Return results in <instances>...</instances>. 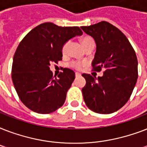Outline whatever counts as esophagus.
Here are the masks:
<instances>
[{"instance_id":"esophagus-1","label":"esophagus","mask_w":147,"mask_h":147,"mask_svg":"<svg viewBox=\"0 0 147 147\" xmlns=\"http://www.w3.org/2000/svg\"><path fill=\"white\" fill-rule=\"evenodd\" d=\"M76 77H79V76H81V73H79V72H76Z\"/></svg>"}]
</instances>
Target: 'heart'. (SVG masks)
<instances>
[{"instance_id":"heart-1","label":"heart","mask_w":147,"mask_h":147,"mask_svg":"<svg viewBox=\"0 0 147 147\" xmlns=\"http://www.w3.org/2000/svg\"><path fill=\"white\" fill-rule=\"evenodd\" d=\"M92 40H92L91 37H88V36H86V37L83 38L82 40V44L83 47H85V46H86V45L90 42V41H92ZM69 42H66L64 45H63V47H62V51L63 53H65V52H66L68 46H69ZM84 65H85L84 62H72L70 63L71 67H72V68H74V69H81L82 68V66Z\"/></svg>"}]
</instances>
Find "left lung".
<instances>
[{"mask_svg":"<svg viewBox=\"0 0 147 147\" xmlns=\"http://www.w3.org/2000/svg\"><path fill=\"white\" fill-rule=\"evenodd\" d=\"M81 28L96 43L93 70L105 69L98 78L82 74L86 80L83 98L92 111L111 114L123 107L132 94L138 78L137 55L126 36L108 22Z\"/></svg>","mask_w":147,"mask_h":147,"instance_id":"left-lung-1","label":"left lung"}]
</instances>
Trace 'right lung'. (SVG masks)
<instances>
[{
  "mask_svg": "<svg viewBox=\"0 0 147 147\" xmlns=\"http://www.w3.org/2000/svg\"><path fill=\"white\" fill-rule=\"evenodd\" d=\"M81 35L82 31L78 26L44 23L20 42L13 55L11 77L20 99L29 109L49 114L63 105L75 72L65 68L56 77L49 65L62 60V47L68 40Z\"/></svg>",
  "mask_w": 147,
  "mask_h": 147,
  "instance_id": "obj_1",
  "label": "right lung"
}]
</instances>
